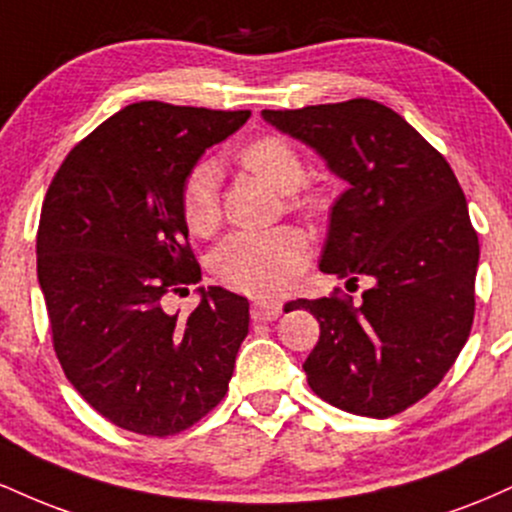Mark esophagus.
Segmentation results:
<instances>
[{
	"mask_svg": "<svg viewBox=\"0 0 512 512\" xmlns=\"http://www.w3.org/2000/svg\"><path fill=\"white\" fill-rule=\"evenodd\" d=\"M281 310L284 308H281L279 301H255L250 308V315L257 322H272L281 315Z\"/></svg>",
	"mask_w": 512,
	"mask_h": 512,
	"instance_id": "esophagus-1",
	"label": "esophagus"
}]
</instances>
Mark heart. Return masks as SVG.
<instances>
[{"mask_svg": "<svg viewBox=\"0 0 512 512\" xmlns=\"http://www.w3.org/2000/svg\"><path fill=\"white\" fill-rule=\"evenodd\" d=\"M240 168L257 175L274 190L286 192L291 211L317 221L325 219L332 202L322 187L303 185L305 166L298 149L279 134H262L240 149ZM185 226L195 236H211L221 223L219 170L202 161L187 173L180 190ZM310 260V245L298 228L238 231L228 236L211 257V269L221 284L255 296L289 291Z\"/></svg>", "mask_w": 512, "mask_h": 512, "instance_id": "1", "label": "heart"}]
</instances>
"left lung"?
<instances>
[{"mask_svg": "<svg viewBox=\"0 0 512 512\" xmlns=\"http://www.w3.org/2000/svg\"><path fill=\"white\" fill-rule=\"evenodd\" d=\"M262 117L349 182L332 207L320 269L370 281L361 305L339 289L293 301L320 322L303 363L310 390L349 414L395 416L445 378L472 330L479 238L460 182L440 151L378 101Z\"/></svg>", "mask_w": 512, "mask_h": 512, "instance_id": "left-lung-1", "label": "left lung"}]
</instances>
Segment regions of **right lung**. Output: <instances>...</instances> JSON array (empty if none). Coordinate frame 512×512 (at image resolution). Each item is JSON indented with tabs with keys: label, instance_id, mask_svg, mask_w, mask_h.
<instances>
[{
	"label": "right lung",
	"instance_id": "right-lung-1",
	"mask_svg": "<svg viewBox=\"0 0 512 512\" xmlns=\"http://www.w3.org/2000/svg\"><path fill=\"white\" fill-rule=\"evenodd\" d=\"M248 117L132 103L81 139L48 187L35 252L52 346L74 390L125 431L175 436L228 392L248 337V298L199 289L187 320L163 301L202 279L182 182Z\"/></svg>",
	"mask_w": 512,
	"mask_h": 512
}]
</instances>
